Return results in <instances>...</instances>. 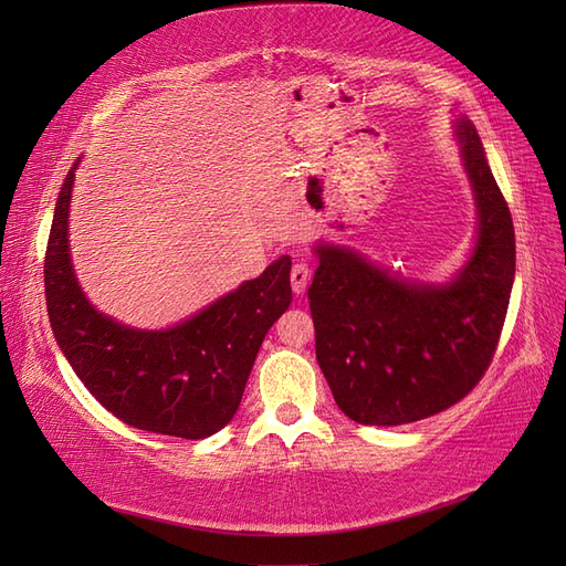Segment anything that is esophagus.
Instances as JSON below:
<instances>
[{
	"label": "esophagus",
	"instance_id": "esophagus-1",
	"mask_svg": "<svg viewBox=\"0 0 566 566\" xmlns=\"http://www.w3.org/2000/svg\"><path fill=\"white\" fill-rule=\"evenodd\" d=\"M310 276H312V269L306 262H295L293 264V271H290V281H293V290L295 295H302L306 290V283H310Z\"/></svg>",
	"mask_w": 566,
	"mask_h": 566
}]
</instances>
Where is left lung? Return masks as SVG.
<instances>
[{"label":"left lung","mask_w":566,"mask_h":566,"mask_svg":"<svg viewBox=\"0 0 566 566\" xmlns=\"http://www.w3.org/2000/svg\"><path fill=\"white\" fill-rule=\"evenodd\" d=\"M453 129L476 238L449 281H410L347 245H314L316 358L335 403L358 424L394 427L451 408L482 380L499 345L515 281V229L474 125L458 117Z\"/></svg>","instance_id":"left-lung-1"}]
</instances>
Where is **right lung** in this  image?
I'll use <instances>...</instances> for the list:
<instances>
[{"label": "right lung", "instance_id": "1", "mask_svg": "<svg viewBox=\"0 0 566 566\" xmlns=\"http://www.w3.org/2000/svg\"><path fill=\"white\" fill-rule=\"evenodd\" d=\"M77 165L61 186L44 260L59 349L94 399L123 422L181 439L219 432L241 406L264 335L293 300L290 256L172 328H132L98 312L75 276L67 212Z\"/></svg>", "mask_w": 566, "mask_h": 566}]
</instances>
